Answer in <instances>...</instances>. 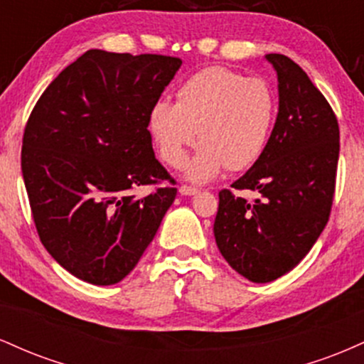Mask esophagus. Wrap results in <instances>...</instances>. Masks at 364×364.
<instances>
[{
	"label": "esophagus",
	"instance_id": "34e87169",
	"mask_svg": "<svg viewBox=\"0 0 364 364\" xmlns=\"http://www.w3.org/2000/svg\"><path fill=\"white\" fill-rule=\"evenodd\" d=\"M198 188H195V186H188V185H183L181 188H179V193L181 195H196L198 193Z\"/></svg>",
	"mask_w": 364,
	"mask_h": 364
}]
</instances>
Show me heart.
Segmentation results:
<instances>
[{
    "instance_id": "b5f03b06",
    "label": "heart",
    "mask_w": 364,
    "mask_h": 364,
    "mask_svg": "<svg viewBox=\"0 0 364 364\" xmlns=\"http://www.w3.org/2000/svg\"><path fill=\"white\" fill-rule=\"evenodd\" d=\"M275 112L277 99L265 80L207 66L181 83L176 104H154L149 129L159 156L171 168H181L200 133L202 145L188 162L186 178L207 183L225 168L243 171L260 159Z\"/></svg>"
}]
</instances>
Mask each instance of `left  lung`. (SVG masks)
I'll list each match as a JSON object with an SVG mask.
<instances>
[{
  "mask_svg": "<svg viewBox=\"0 0 364 364\" xmlns=\"http://www.w3.org/2000/svg\"><path fill=\"white\" fill-rule=\"evenodd\" d=\"M279 80V112L269 144L235 190L219 191L214 236L225 262L252 282H272L306 257L328 223L339 162V123L299 65L267 54Z\"/></svg>",
  "mask_w": 364,
  "mask_h": 364,
  "instance_id": "1",
  "label": "left lung"
}]
</instances>
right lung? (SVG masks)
<instances>
[{
	"label": "right lung",
	"instance_id": "add662e5",
	"mask_svg": "<svg viewBox=\"0 0 364 364\" xmlns=\"http://www.w3.org/2000/svg\"><path fill=\"white\" fill-rule=\"evenodd\" d=\"M164 54L90 49L43 92L22 140L41 243L75 277L111 286L135 269L176 198L149 114L181 66ZM168 181V187H159ZM156 188L136 197L139 186Z\"/></svg>",
	"mask_w": 364,
	"mask_h": 364
}]
</instances>
